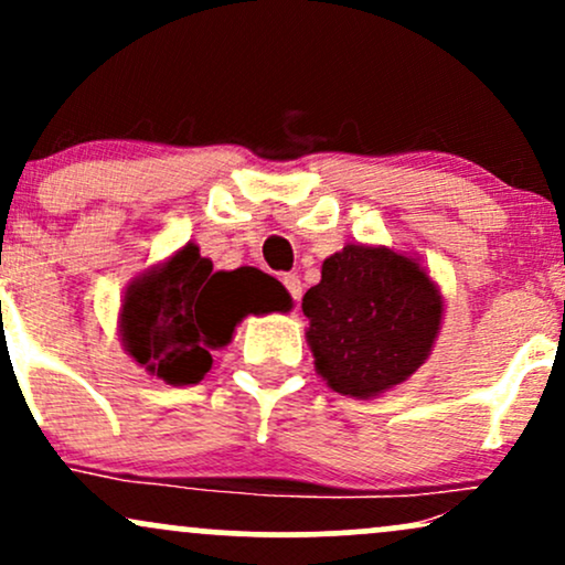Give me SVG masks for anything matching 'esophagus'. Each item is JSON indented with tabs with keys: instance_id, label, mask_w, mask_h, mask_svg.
Returning <instances> with one entry per match:
<instances>
[{
	"instance_id": "obj_1",
	"label": "esophagus",
	"mask_w": 565,
	"mask_h": 565,
	"mask_svg": "<svg viewBox=\"0 0 565 565\" xmlns=\"http://www.w3.org/2000/svg\"><path fill=\"white\" fill-rule=\"evenodd\" d=\"M284 287H287V291H289L291 300H295V302L302 297V281H300V278H297L295 274L284 276Z\"/></svg>"
}]
</instances>
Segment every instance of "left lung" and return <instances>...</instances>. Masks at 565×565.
<instances>
[{
    "label": "left lung",
    "instance_id": "1",
    "mask_svg": "<svg viewBox=\"0 0 565 565\" xmlns=\"http://www.w3.org/2000/svg\"><path fill=\"white\" fill-rule=\"evenodd\" d=\"M316 372L334 393L377 398L425 364L444 319V295L417 257L345 244L302 297Z\"/></svg>",
    "mask_w": 565,
    "mask_h": 565
}]
</instances>
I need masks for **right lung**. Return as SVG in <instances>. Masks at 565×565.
Masks as SVG:
<instances>
[{"label": "right lung", "mask_w": 565, "mask_h": 565, "mask_svg": "<svg viewBox=\"0 0 565 565\" xmlns=\"http://www.w3.org/2000/svg\"><path fill=\"white\" fill-rule=\"evenodd\" d=\"M289 308L291 297L274 276L257 268L212 270L210 257L188 242L129 284L119 337L129 359L148 374L167 385H196L242 319Z\"/></svg>", "instance_id": "right-lung-1"}]
</instances>
